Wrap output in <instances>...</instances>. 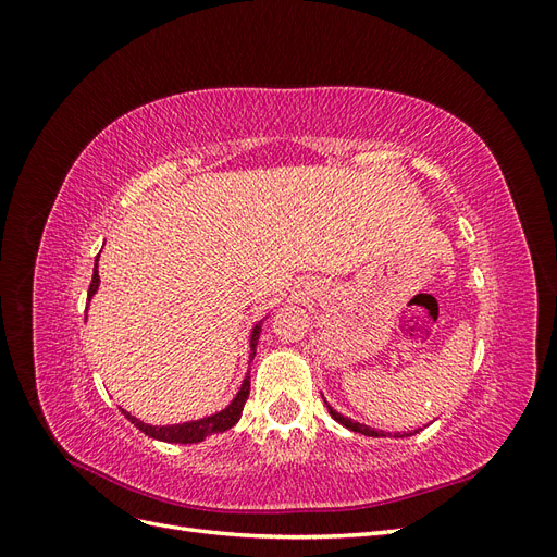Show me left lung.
Here are the masks:
<instances>
[{
	"label": "left lung",
	"mask_w": 557,
	"mask_h": 557,
	"mask_svg": "<svg viewBox=\"0 0 557 557\" xmlns=\"http://www.w3.org/2000/svg\"><path fill=\"white\" fill-rule=\"evenodd\" d=\"M325 399V397H323ZM325 407H327V411H330V416L336 420V423L339 425H344L346 430H350V432H360V434H364V436H391V432H383V430H374V428H369V425H364V423H358V420H352V418H346V416H342L339 411H334L330 404L325 401ZM418 430H413V432H407V434H399V432H395L393 436H397V440H401V436H411V434H416Z\"/></svg>",
	"instance_id": "left-lung-1"
}]
</instances>
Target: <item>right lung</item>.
Listing matches in <instances>:
<instances>
[{
  "mask_svg": "<svg viewBox=\"0 0 557 557\" xmlns=\"http://www.w3.org/2000/svg\"><path fill=\"white\" fill-rule=\"evenodd\" d=\"M97 262H99V256H97L95 269H92V281H90V290H88V305H90V299L99 290ZM267 318H269V313L262 315L260 320H256V325H252V330H250V336H248V346H250L248 362H252V358H256V348H258V339H260V332H262V323H264ZM248 393H250V372H246V376L242 381V387L237 391V395L232 397V401L227 404L225 409L215 411L211 416H205V418H197V420H185V423H174V425H150V423H144V420H139L137 416H132L125 409H121V411H123V416L129 420L134 428L141 430L148 436H153V440H158V442H166V444H199V442H205L207 436L221 434V432H225V430H230V428H234V425L239 423L242 411H244V404L248 399Z\"/></svg>",
  "mask_w": 557,
  "mask_h": 557,
  "instance_id": "add662e5",
  "label": "right lung"
}]
</instances>
